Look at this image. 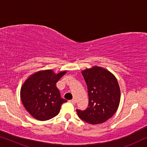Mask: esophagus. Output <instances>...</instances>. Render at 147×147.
<instances>
[{
	"label": "esophagus",
	"mask_w": 147,
	"mask_h": 147,
	"mask_svg": "<svg viewBox=\"0 0 147 147\" xmlns=\"http://www.w3.org/2000/svg\"><path fill=\"white\" fill-rule=\"evenodd\" d=\"M69 102H70V103H71L72 104H74V105H75V104H76V100H69Z\"/></svg>",
	"instance_id": "1"
}]
</instances>
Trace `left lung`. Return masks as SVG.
I'll return each mask as SVG.
<instances>
[{
    "mask_svg": "<svg viewBox=\"0 0 147 147\" xmlns=\"http://www.w3.org/2000/svg\"><path fill=\"white\" fill-rule=\"evenodd\" d=\"M88 87L89 104L86 110H76L82 120L91 124H101L114 115L120 100L117 79L108 70L93 66L82 71Z\"/></svg>",
    "mask_w": 147,
    "mask_h": 147,
    "instance_id": "left-lung-1",
    "label": "left lung"
}]
</instances>
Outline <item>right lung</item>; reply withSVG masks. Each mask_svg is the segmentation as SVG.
I'll list each match as a JSON object with an SVG mask.
<instances>
[{"label":"right lung","instance_id":"add662e5","mask_svg":"<svg viewBox=\"0 0 147 147\" xmlns=\"http://www.w3.org/2000/svg\"><path fill=\"white\" fill-rule=\"evenodd\" d=\"M67 71L54 73L52 69L35 72L25 80L21 88V99L26 110L35 119L45 121L57 116L62 104L56 83Z\"/></svg>","mask_w":147,"mask_h":147}]
</instances>
